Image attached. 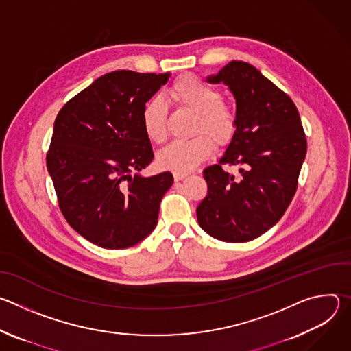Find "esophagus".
I'll return each instance as SVG.
<instances>
[{"instance_id": "1", "label": "esophagus", "mask_w": 351, "mask_h": 351, "mask_svg": "<svg viewBox=\"0 0 351 351\" xmlns=\"http://www.w3.org/2000/svg\"><path fill=\"white\" fill-rule=\"evenodd\" d=\"M186 176H187L186 172H173V179H175V182L183 180Z\"/></svg>"}]
</instances>
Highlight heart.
<instances>
[{"label": "heart", "instance_id": "b5f03b06", "mask_svg": "<svg viewBox=\"0 0 351 351\" xmlns=\"http://www.w3.org/2000/svg\"><path fill=\"white\" fill-rule=\"evenodd\" d=\"M169 98L178 106L195 115L193 132L189 140L169 143L158 153L157 161L161 168L173 172H189L207 160L214 152V141L228 144L237 129V117L233 108L222 103V94L214 86L197 76L179 77L169 87ZM141 123L145 136L161 144L167 138V107L160 97L145 103L141 111Z\"/></svg>", "mask_w": 351, "mask_h": 351}]
</instances>
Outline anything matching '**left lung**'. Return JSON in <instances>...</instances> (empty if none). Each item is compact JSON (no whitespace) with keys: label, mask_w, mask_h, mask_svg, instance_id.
<instances>
[{"label":"left lung","mask_w":351,"mask_h":351,"mask_svg":"<svg viewBox=\"0 0 351 351\" xmlns=\"http://www.w3.org/2000/svg\"><path fill=\"white\" fill-rule=\"evenodd\" d=\"M210 83H225L236 98L237 129L217 165L204 169L208 193L197 221L210 236L250 241L271 229L297 190L307 140L291 98L258 69L232 61ZM223 165H239V177Z\"/></svg>","instance_id":"left-lung-1"}]
</instances>
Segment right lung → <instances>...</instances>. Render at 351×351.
Masks as SVG:
<instances>
[{
  "label": "right lung",
  "instance_id": "right-lung-1",
  "mask_svg": "<svg viewBox=\"0 0 351 351\" xmlns=\"http://www.w3.org/2000/svg\"><path fill=\"white\" fill-rule=\"evenodd\" d=\"M169 76L110 72L71 98L56 118L47 169L60 210L99 247H132L157 225L173 176L138 175L154 158L141 111Z\"/></svg>",
  "mask_w": 351,
  "mask_h": 351
}]
</instances>
